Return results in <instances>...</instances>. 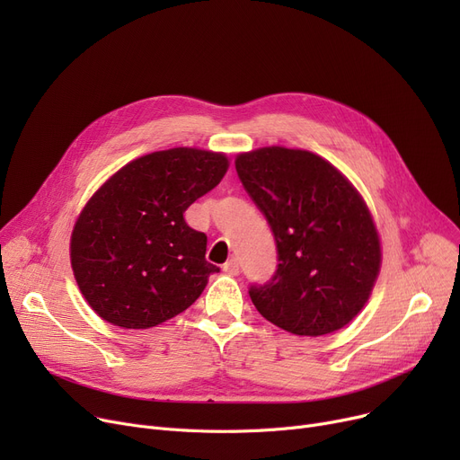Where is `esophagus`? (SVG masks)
Instances as JSON below:
<instances>
[{
    "mask_svg": "<svg viewBox=\"0 0 460 460\" xmlns=\"http://www.w3.org/2000/svg\"><path fill=\"white\" fill-rule=\"evenodd\" d=\"M224 272L231 274V276H238L240 272V264L236 259H229L226 264H224Z\"/></svg>",
    "mask_w": 460,
    "mask_h": 460,
    "instance_id": "obj_1",
    "label": "esophagus"
}]
</instances>
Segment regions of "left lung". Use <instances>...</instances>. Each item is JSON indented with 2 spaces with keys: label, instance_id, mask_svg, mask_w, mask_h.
<instances>
[{
  "label": "left lung",
  "instance_id": "1",
  "mask_svg": "<svg viewBox=\"0 0 460 460\" xmlns=\"http://www.w3.org/2000/svg\"><path fill=\"white\" fill-rule=\"evenodd\" d=\"M234 167L278 250L272 279L250 287L257 311L295 335L349 324L380 270L378 233L359 193L309 151L262 147L238 155Z\"/></svg>",
  "mask_w": 460,
  "mask_h": 460
}]
</instances>
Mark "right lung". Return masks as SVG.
I'll list each match as a JSON object with an SVG mask.
<instances>
[{
  "label": "right lung",
  "instance_id": "add662e5",
  "mask_svg": "<svg viewBox=\"0 0 460 460\" xmlns=\"http://www.w3.org/2000/svg\"><path fill=\"white\" fill-rule=\"evenodd\" d=\"M222 153L177 147L132 160L87 201L70 238L80 291L104 321L145 330L199 298L208 276L207 234L184 210L220 182Z\"/></svg>",
  "mask_w": 460,
  "mask_h": 460
}]
</instances>
